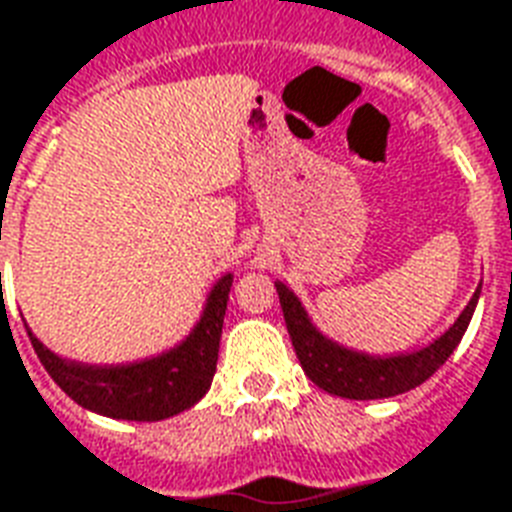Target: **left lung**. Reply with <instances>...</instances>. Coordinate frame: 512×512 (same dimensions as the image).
<instances>
[{"mask_svg": "<svg viewBox=\"0 0 512 512\" xmlns=\"http://www.w3.org/2000/svg\"><path fill=\"white\" fill-rule=\"evenodd\" d=\"M276 292H279V303H282L287 333H290L300 368L306 370V376L330 395L346 397V400H381V397L403 395L408 389L424 384L454 354L464 330L473 319L481 287L475 290L459 319L440 335L438 341H432L419 351L392 354V357H373V354L338 346L311 325L306 308L300 306V300L287 284L276 282Z\"/></svg>", "mask_w": 512, "mask_h": 512, "instance_id": "obj_1", "label": "left lung"}]
</instances>
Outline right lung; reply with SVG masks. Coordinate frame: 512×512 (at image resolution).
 Masks as SVG:
<instances>
[{"label":"right lung","instance_id":"obj_1","mask_svg":"<svg viewBox=\"0 0 512 512\" xmlns=\"http://www.w3.org/2000/svg\"><path fill=\"white\" fill-rule=\"evenodd\" d=\"M230 284H233L230 273L214 284L198 325L177 349L131 365L99 368V365L64 360L48 346H42L29 327L26 330L39 362L74 403L109 419L161 421L187 411L209 392L217 370Z\"/></svg>","mask_w":512,"mask_h":512}]
</instances>
